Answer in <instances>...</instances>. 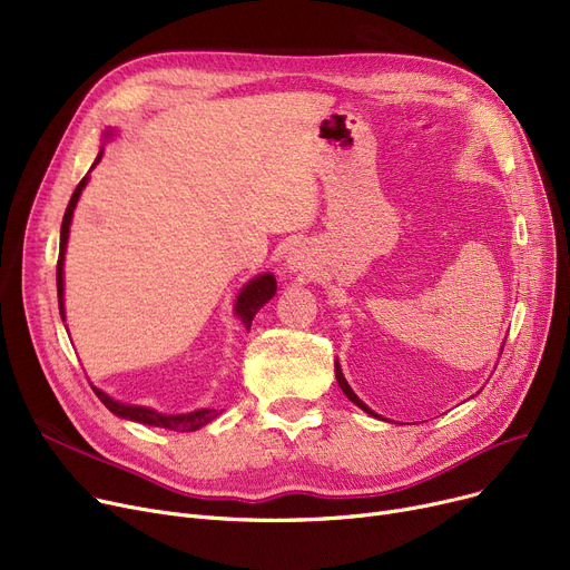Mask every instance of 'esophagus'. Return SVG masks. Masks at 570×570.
Here are the masks:
<instances>
[{"label":"esophagus","mask_w":570,"mask_h":570,"mask_svg":"<svg viewBox=\"0 0 570 570\" xmlns=\"http://www.w3.org/2000/svg\"><path fill=\"white\" fill-rule=\"evenodd\" d=\"M286 265H288V269H301L303 273V269H307V252L303 247H293L288 252Z\"/></svg>","instance_id":"esophagus-1"}]
</instances>
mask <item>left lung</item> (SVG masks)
<instances>
[{
	"instance_id": "8db88e82",
	"label": "left lung",
	"mask_w": 570,
	"mask_h": 570,
	"mask_svg": "<svg viewBox=\"0 0 570 570\" xmlns=\"http://www.w3.org/2000/svg\"><path fill=\"white\" fill-rule=\"evenodd\" d=\"M501 351H503V346H501ZM335 376H337V383H340V387H342V391H344V395L355 404V406H361L363 411H367V413H372V415H376L361 397H357L353 391H351V385L346 383V379H344V374H342V370H340V365H335Z\"/></svg>"
}]
</instances>
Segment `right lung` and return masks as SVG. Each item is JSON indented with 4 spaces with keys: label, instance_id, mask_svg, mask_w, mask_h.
I'll return each instance as SVG.
<instances>
[{
    "label": "right lung",
    "instance_id": "obj_1",
    "mask_svg": "<svg viewBox=\"0 0 570 570\" xmlns=\"http://www.w3.org/2000/svg\"><path fill=\"white\" fill-rule=\"evenodd\" d=\"M104 153H99L97 161L101 159ZM87 185V177L80 179V185L76 187L69 205H67V213L62 219V230H59V258H57V301H59V314L65 318V252H67V239H69V226H71V217H73V207L80 198L82 187ZM277 293V282L273 275H258L256 279H252L243 293L237 295V303H235V314L243 318V323L249 327L256 312L269 301ZM92 391L97 393V397L104 402V406L108 411H112L119 417H127V421H136L142 425H155V428H164V430H173V432H194L203 425H207L209 421H215L219 415V411L215 409H198L194 413H179V415H166V413H157L153 409H145V406H131V404H122V402H115L110 400L106 393H101L99 387L92 385Z\"/></svg>",
    "mask_w": 570,
    "mask_h": 570
}]
</instances>
